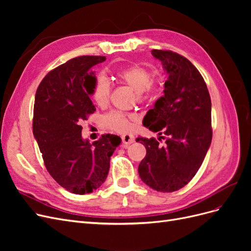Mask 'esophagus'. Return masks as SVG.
Masks as SVG:
<instances>
[{
	"mask_svg": "<svg viewBox=\"0 0 251 251\" xmlns=\"http://www.w3.org/2000/svg\"><path fill=\"white\" fill-rule=\"evenodd\" d=\"M121 139H123L124 147H126V146H128V144H132V143L135 141L134 136H132V135H128V134L124 135L123 137H121Z\"/></svg>",
	"mask_w": 251,
	"mask_h": 251,
	"instance_id": "34e87169",
	"label": "esophagus"
}]
</instances>
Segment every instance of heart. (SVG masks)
<instances>
[{
	"label": "heart",
	"mask_w": 251,
	"mask_h": 251,
	"mask_svg": "<svg viewBox=\"0 0 251 251\" xmlns=\"http://www.w3.org/2000/svg\"><path fill=\"white\" fill-rule=\"evenodd\" d=\"M118 79L130 87L136 96V100L142 102L151 97L157 91V82L151 79V73L146 67L134 65L117 72ZM110 85L104 78H97L92 88L91 98L96 105L100 108L105 107L110 100ZM138 123L136 114H124L112 111L104 115L102 124L105 127L120 134L130 133Z\"/></svg>",
	"instance_id": "obj_1"
}]
</instances>
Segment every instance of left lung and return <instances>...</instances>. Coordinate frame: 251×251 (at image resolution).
Here are the masks:
<instances>
[{
	"label": "left lung",
	"mask_w": 251,
	"mask_h": 251,
	"mask_svg": "<svg viewBox=\"0 0 251 251\" xmlns=\"http://www.w3.org/2000/svg\"><path fill=\"white\" fill-rule=\"evenodd\" d=\"M168 75L164 90L142 124L158 133L165 144L139 137L147 155L138 166L141 180L157 192L172 193L191 181L200 169L210 147L211 101L202 75L178 53L151 50Z\"/></svg>",
	"instance_id": "obj_1"
}]
</instances>
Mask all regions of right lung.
I'll use <instances>...</instances> for the list:
<instances>
[{"label": "right lung", "instance_id": "add662e5", "mask_svg": "<svg viewBox=\"0 0 251 251\" xmlns=\"http://www.w3.org/2000/svg\"><path fill=\"white\" fill-rule=\"evenodd\" d=\"M104 60L72 58L49 72L36 90L33 136L52 178L72 194L93 193L103 183L121 141L107 134L90 143L81 136V121L96 111L90 100L97 80L93 67Z\"/></svg>", "mask_w": 251, "mask_h": 251}]
</instances>
